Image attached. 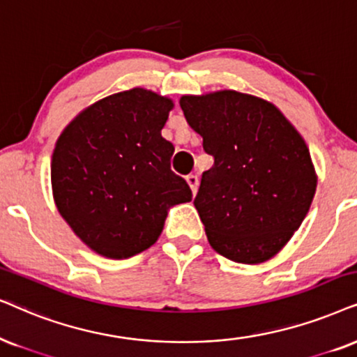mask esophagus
Masks as SVG:
<instances>
[{
    "label": "esophagus",
    "mask_w": 357,
    "mask_h": 357,
    "mask_svg": "<svg viewBox=\"0 0 357 357\" xmlns=\"http://www.w3.org/2000/svg\"><path fill=\"white\" fill-rule=\"evenodd\" d=\"M186 181H188V184H189V188H191L192 194H196V191H197V184H199V179H197V176H196V174H188V176H186Z\"/></svg>",
    "instance_id": "34e87169"
}]
</instances>
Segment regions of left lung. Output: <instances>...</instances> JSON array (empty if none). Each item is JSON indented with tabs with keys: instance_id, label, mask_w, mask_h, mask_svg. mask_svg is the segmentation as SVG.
<instances>
[{
	"instance_id": "1",
	"label": "left lung",
	"mask_w": 357,
	"mask_h": 357,
	"mask_svg": "<svg viewBox=\"0 0 357 357\" xmlns=\"http://www.w3.org/2000/svg\"><path fill=\"white\" fill-rule=\"evenodd\" d=\"M214 158L194 197L211 247L238 264L277 255L308 214L317 173L305 139L273 103L236 90L179 100Z\"/></svg>"
}]
</instances>
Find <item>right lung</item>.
Instances as JSON below:
<instances>
[{
    "mask_svg": "<svg viewBox=\"0 0 357 357\" xmlns=\"http://www.w3.org/2000/svg\"><path fill=\"white\" fill-rule=\"evenodd\" d=\"M174 103L151 90L114 93L80 112L51 161L54 201L85 245L128 259L158 241L171 206L192 199L161 137Z\"/></svg>",
    "mask_w": 357,
    "mask_h": 357,
    "instance_id": "right-lung-1",
    "label": "right lung"
}]
</instances>
